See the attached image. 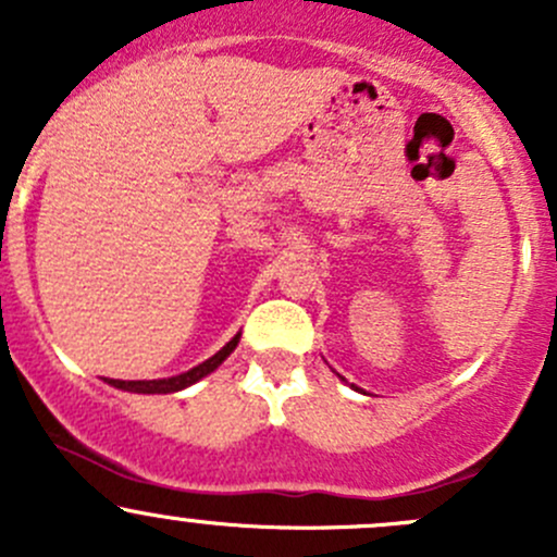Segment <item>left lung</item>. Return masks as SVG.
I'll return each mask as SVG.
<instances>
[{
  "label": "left lung",
  "instance_id": "8db88e82",
  "mask_svg": "<svg viewBox=\"0 0 557 557\" xmlns=\"http://www.w3.org/2000/svg\"><path fill=\"white\" fill-rule=\"evenodd\" d=\"M356 391H358V387H356Z\"/></svg>",
  "mask_w": 557,
  "mask_h": 557
}]
</instances>
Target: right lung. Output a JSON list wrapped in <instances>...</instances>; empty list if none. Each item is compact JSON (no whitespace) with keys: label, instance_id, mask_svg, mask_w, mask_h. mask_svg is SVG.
I'll return each mask as SVG.
<instances>
[{"label":"right lung","instance_id":"1","mask_svg":"<svg viewBox=\"0 0 557 557\" xmlns=\"http://www.w3.org/2000/svg\"><path fill=\"white\" fill-rule=\"evenodd\" d=\"M239 342V334L234 336L232 342H226V345L221 347V350L215 352L212 358H207L205 363H199V367L188 369V372L183 374H174V377H161V380H110L112 385L121 387V391H132V393H177L183 391V387L199 383L201 377H207L210 372H215L218 367H221L223 361H226L228 356L234 352V347H237Z\"/></svg>","mask_w":557,"mask_h":557}]
</instances>
